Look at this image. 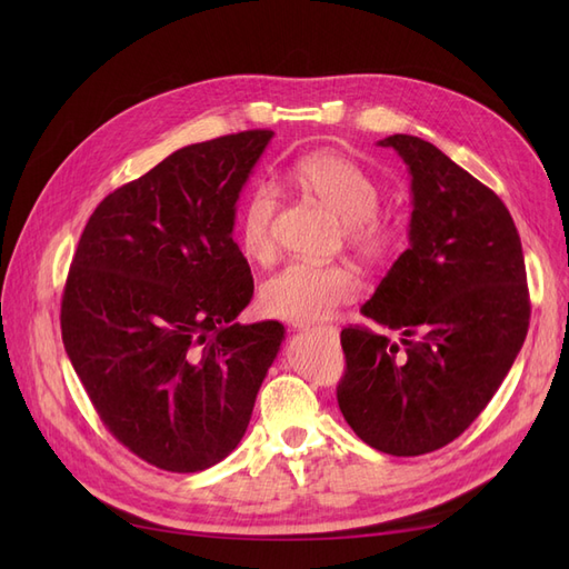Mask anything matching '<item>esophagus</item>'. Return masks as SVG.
<instances>
[{
  "mask_svg": "<svg viewBox=\"0 0 569 569\" xmlns=\"http://www.w3.org/2000/svg\"><path fill=\"white\" fill-rule=\"evenodd\" d=\"M301 330H313V332H320V335H325L327 339L339 341V330H337V327H332V325H318V327H308V325H301Z\"/></svg>",
  "mask_w": 569,
  "mask_h": 569,
  "instance_id": "esophagus-1",
  "label": "esophagus"
}]
</instances>
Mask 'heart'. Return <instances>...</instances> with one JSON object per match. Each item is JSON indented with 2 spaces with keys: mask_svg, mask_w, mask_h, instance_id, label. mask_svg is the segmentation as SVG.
<instances>
[{
  "mask_svg": "<svg viewBox=\"0 0 569 569\" xmlns=\"http://www.w3.org/2000/svg\"><path fill=\"white\" fill-rule=\"evenodd\" d=\"M297 182L343 220L349 244L368 263L389 261L403 247V232L393 220L377 213L380 184L356 161L341 153L320 151L295 168ZM280 192L270 182L253 184L237 211L239 247L251 261L266 263L274 253V216ZM358 297V280L347 266L289 263L263 284L261 306L272 318L316 322Z\"/></svg>",
  "mask_w": 569,
  "mask_h": 569,
  "instance_id": "obj_1",
  "label": "heart"
}]
</instances>
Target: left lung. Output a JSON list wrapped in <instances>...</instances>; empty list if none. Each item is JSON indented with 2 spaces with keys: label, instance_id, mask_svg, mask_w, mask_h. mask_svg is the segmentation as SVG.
Listing matches in <instances>:
<instances>
[{
  "label": "left lung",
  "instance_id": "1",
  "mask_svg": "<svg viewBox=\"0 0 569 569\" xmlns=\"http://www.w3.org/2000/svg\"><path fill=\"white\" fill-rule=\"evenodd\" d=\"M380 147L410 173V247L363 306L401 339L349 325L337 387L343 420L372 449L422 456L458 439L506 380L529 327L518 228L487 184L412 134Z\"/></svg>",
  "mask_w": 569,
  "mask_h": 569
}]
</instances>
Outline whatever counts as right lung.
<instances>
[{
    "mask_svg": "<svg viewBox=\"0 0 569 569\" xmlns=\"http://www.w3.org/2000/svg\"><path fill=\"white\" fill-rule=\"evenodd\" d=\"M272 130L189 144L84 226L61 297L68 358L109 432L153 468L199 472L242 441L284 339L239 325L253 297L234 203Z\"/></svg>",
    "mask_w": 569,
    "mask_h": 569,
    "instance_id": "obj_1",
    "label": "right lung"
}]
</instances>
